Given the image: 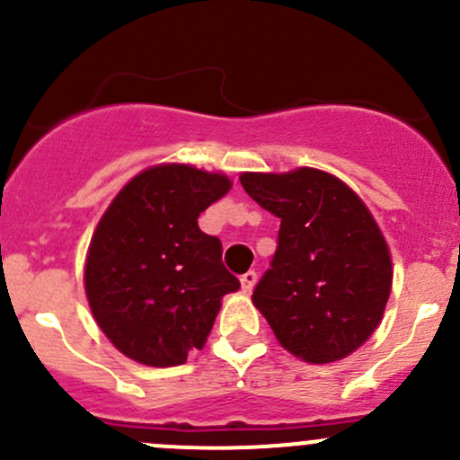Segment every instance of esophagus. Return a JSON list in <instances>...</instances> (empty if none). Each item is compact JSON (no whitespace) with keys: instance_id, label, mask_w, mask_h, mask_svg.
Wrapping results in <instances>:
<instances>
[{"instance_id":"34e87169","label":"esophagus","mask_w":460,"mask_h":460,"mask_svg":"<svg viewBox=\"0 0 460 460\" xmlns=\"http://www.w3.org/2000/svg\"><path fill=\"white\" fill-rule=\"evenodd\" d=\"M256 278H258L256 271L243 273V276H240V285H243V289L244 291H252L253 285H256Z\"/></svg>"}]
</instances>
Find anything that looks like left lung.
I'll list each match as a JSON object with an SVG mask.
<instances>
[{"label":"left lung","instance_id":"left-lung-1","mask_svg":"<svg viewBox=\"0 0 460 460\" xmlns=\"http://www.w3.org/2000/svg\"><path fill=\"white\" fill-rule=\"evenodd\" d=\"M240 182L280 217L253 305L278 342L305 363L349 356L378 327L392 291V258L369 208L345 182L307 166L243 173Z\"/></svg>","mask_w":460,"mask_h":460}]
</instances>
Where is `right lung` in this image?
Instances as JSON below:
<instances>
[{
  "mask_svg": "<svg viewBox=\"0 0 460 460\" xmlns=\"http://www.w3.org/2000/svg\"><path fill=\"white\" fill-rule=\"evenodd\" d=\"M229 189L222 173L160 164L136 175L106 208L88 247L84 287L97 324L124 356L173 367L204 347L222 296L238 291L240 280L198 217Z\"/></svg>",
  "mask_w": 460,
  "mask_h": 460,
  "instance_id": "add662e5",
  "label": "right lung"
}]
</instances>
